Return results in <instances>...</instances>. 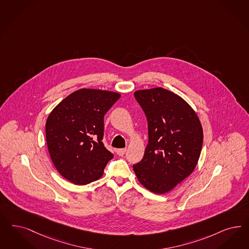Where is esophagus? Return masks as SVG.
Returning <instances> with one entry per match:
<instances>
[{
  "label": "esophagus",
  "instance_id": "esophagus-1",
  "mask_svg": "<svg viewBox=\"0 0 249 249\" xmlns=\"http://www.w3.org/2000/svg\"><path fill=\"white\" fill-rule=\"evenodd\" d=\"M116 152H117L118 155H120V156H123V155H125V153H126V149H125V148L118 149Z\"/></svg>",
  "mask_w": 249,
  "mask_h": 249
}]
</instances>
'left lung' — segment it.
Here are the masks:
<instances>
[{
  "mask_svg": "<svg viewBox=\"0 0 249 249\" xmlns=\"http://www.w3.org/2000/svg\"><path fill=\"white\" fill-rule=\"evenodd\" d=\"M134 97L148 122L143 158L133 164L146 189L163 194L188 178L197 165L203 130L196 112L179 95L156 87L139 90Z\"/></svg>",
  "mask_w": 249,
  "mask_h": 249,
  "instance_id": "1",
  "label": "left lung"
}]
</instances>
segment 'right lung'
Listing matches in <instances>:
<instances>
[{"label":"right lung","mask_w":249,"mask_h":249,"mask_svg":"<svg viewBox=\"0 0 249 249\" xmlns=\"http://www.w3.org/2000/svg\"><path fill=\"white\" fill-rule=\"evenodd\" d=\"M120 94L80 89L65 97L46 122L49 153L67 180L86 185L100 178L113 155L104 145V116Z\"/></svg>","instance_id":"add662e5"}]
</instances>
